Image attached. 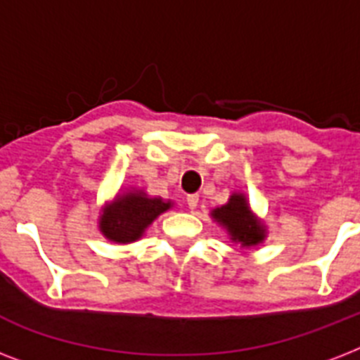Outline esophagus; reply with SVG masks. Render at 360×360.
<instances>
[{"label": "esophagus", "mask_w": 360, "mask_h": 360, "mask_svg": "<svg viewBox=\"0 0 360 360\" xmlns=\"http://www.w3.org/2000/svg\"><path fill=\"white\" fill-rule=\"evenodd\" d=\"M198 200H200V198H198L196 194H188V196L185 198L186 207H188V209H196L198 207Z\"/></svg>", "instance_id": "1"}]
</instances>
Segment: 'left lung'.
I'll return each instance as SVG.
<instances>
[{
	"instance_id": "8db88e82",
	"label": "left lung",
	"mask_w": 360,
	"mask_h": 360,
	"mask_svg": "<svg viewBox=\"0 0 360 360\" xmlns=\"http://www.w3.org/2000/svg\"><path fill=\"white\" fill-rule=\"evenodd\" d=\"M213 219L226 226L231 239L245 246L257 245L263 240V228L254 220L243 194H233L226 205L214 209Z\"/></svg>"
}]
</instances>
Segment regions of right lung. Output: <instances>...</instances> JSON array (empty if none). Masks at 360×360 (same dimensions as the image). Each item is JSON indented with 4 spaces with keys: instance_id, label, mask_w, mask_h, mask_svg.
<instances>
[{
    "instance_id": "add662e5",
    "label": "right lung",
    "mask_w": 360,
    "mask_h": 360,
    "mask_svg": "<svg viewBox=\"0 0 360 360\" xmlns=\"http://www.w3.org/2000/svg\"><path fill=\"white\" fill-rule=\"evenodd\" d=\"M172 207L160 198H147L143 192H129L104 209L101 231L115 243H132L143 233L158 214Z\"/></svg>"
}]
</instances>
